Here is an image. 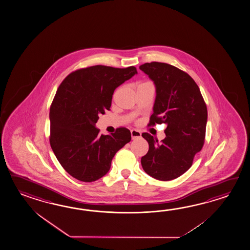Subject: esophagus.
I'll return each instance as SVG.
<instances>
[{"label": "esophagus", "mask_w": 250, "mask_h": 250, "mask_svg": "<svg viewBox=\"0 0 250 250\" xmlns=\"http://www.w3.org/2000/svg\"><path fill=\"white\" fill-rule=\"evenodd\" d=\"M131 136H132L133 140H135V139L142 137V133L136 129H133V130H131Z\"/></svg>", "instance_id": "esophagus-1"}]
</instances>
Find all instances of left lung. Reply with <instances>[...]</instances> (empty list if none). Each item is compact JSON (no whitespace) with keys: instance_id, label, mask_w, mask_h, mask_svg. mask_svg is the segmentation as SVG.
Segmentation results:
<instances>
[{"instance_id":"8db88e82","label":"left lung","mask_w":250,"mask_h":250,"mask_svg":"<svg viewBox=\"0 0 250 250\" xmlns=\"http://www.w3.org/2000/svg\"><path fill=\"white\" fill-rule=\"evenodd\" d=\"M140 69L154 82L157 92L148 126L167 125L160 143L149 133L142 134L148 151L141 163L153 178L173 180L189 169L204 145L207 105L198 84L176 66L153 62L141 65Z\"/></svg>"}]
</instances>
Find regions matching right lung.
Segmentation results:
<instances>
[{
  "label": "right lung",
  "mask_w": 250,
  "mask_h": 250,
  "mask_svg": "<svg viewBox=\"0 0 250 250\" xmlns=\"http://www.w3.org/2000/svg\"><path fill=\"white\" fill-rule=\"evenodd\" d=\"M136 73L133 66H88L70 73L58 88L50 107V144L72 177L84 183L102 178L115 154L131 141L127 128L101 135L95 124L110 109L116 88Z\"/></svg>",
  "instance_id": "obj_1"
}]
</instances>
